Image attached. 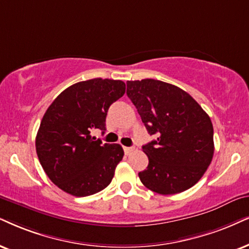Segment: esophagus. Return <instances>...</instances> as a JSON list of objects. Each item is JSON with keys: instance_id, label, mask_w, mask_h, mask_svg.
<instances>
[{"instance_id": "1", "label": "esophagus", "mask_w": 249, "mask_h": 249, "mask_svg": "<svg viewBox=\"0 0 249 249\" xmlns=\"http://www.w3.org/2000/svg\"><path fill=\"white\" fill-rule=\"evenodd\" d=\"M123 148H124V152L126 155H128V154H131L132 152H133V148L132 147H123Z\"/></svg>"}]
</instances>
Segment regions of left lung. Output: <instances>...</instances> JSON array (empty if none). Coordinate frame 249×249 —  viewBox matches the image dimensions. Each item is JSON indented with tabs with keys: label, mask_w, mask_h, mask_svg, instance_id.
<instances>
[{
	"label": "left lung",
	"mask_w": 249,
	"mask_h": 249,
	"mask_svg": "<svg viewBox=\"0 0 249 249\" xmlns=\"http://www.w3.org/2000/svg\"><path fill=\"white\" fill-rule=\"evenodd\" d=\"M126 94L148 133L156 140L142 146L148 166L142 184L162 195L194 186L213 156V128L207 112L190 94L155 79L127 81Z\"/></svg>",
	"instance_id": "8db88e82"
}]
</instances>
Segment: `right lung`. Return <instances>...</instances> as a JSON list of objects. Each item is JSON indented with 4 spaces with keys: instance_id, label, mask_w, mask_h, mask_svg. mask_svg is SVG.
<instances>
[{
    "instance_id": "obj_1",
    "label": "right lung",
    "mask_w": 249,
    "mask_h": 249,
    "mask_svg": "<svg viewBox=\"0 0 249 249\" xmlns=\"http://www.w3.org/2000/svg\"><path fill=\"white\" fill-rule=\"evenodd\" d=\"M125 93L122 80L95 78L64 89L47 109L36 138L43 170L56 186L74 196L105 190L124 156L118 143L92 137L106 130L109 107Z\"/></svg>"
}]
</instances>
